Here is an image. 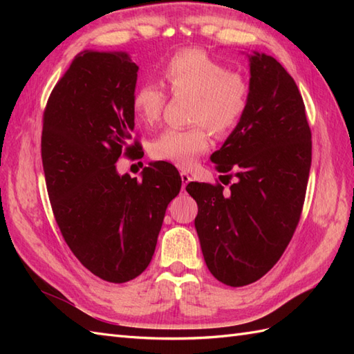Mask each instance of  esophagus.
<instances>
[{
	"label": "esophagus",
	"instance_id": "esophagus-1",
	"mask_svg": "<svg viewBox=\"0 0 354 354\" xmlns=\"http://www.w3.org/2000/svg\"><path fill=\"white\" fill-rule=\"evenodd\" d=\"M179 175H181V181H183V189H185V185L189 184L190 181H192V176L189 175V173H187L185 170H181V173H179Z\"/></svg>",
	"mask_w": 354,
	"mask_h": 354
}]
</instances>
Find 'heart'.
<instances>
[{
    "instance_id": "1",
    "label": "heart",
    "mask_w": 354,
    "mask_h": 354,
    "mask_svg": "<svg viewBox=\"0 0 354 354\" xmlns=\"http://www.w3.org/2000/svg\"><path fill=\"white\" fill-rule=\"evenodd\" d=\"M161 77L171 94L192 95L190 120L196 126L162 131L150 145L156 160L189 167L209 147V130L231 132L242 120L250 102V88L237 73H230L202 50H183L162 65ZM165 94L155 84H142L133 91L132 109L141 123H156ZM209 127L207 128L206 126Z\"/></svg>"
}]
</instances>
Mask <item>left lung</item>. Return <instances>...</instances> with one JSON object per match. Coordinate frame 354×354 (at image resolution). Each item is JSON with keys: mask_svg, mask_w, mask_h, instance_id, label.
<instances>
[{"mask_svg": "<svg viewBox=\"0 0 354 354\" xmlns=\"http://www.w3.org/2000/svg\"><path fill=\"white\" fill-rule=\"evenodd\" d=\"M250 102L222 147L209 156L222 185L190 183L198 204L194 227L207 268L223 284L239 288L265 275L295 231L312 162V133L303 97L283 65L265 53H245Z\"/></svg>", "mask_w": 354, "mask_h": 354, "instance_id": "8db88e82", "label": "left lung"}]
</instances>
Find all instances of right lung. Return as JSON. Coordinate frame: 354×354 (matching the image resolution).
<instances>
[{
	"instance_id": "obj_1",
	"label": "right lung",
	"mask_w": 354,
	"mask_h": 354,
	"mask_svg": "<svg viewBox=\"0 0 354 354\" xmlns=\"http://www.w3.org/2000/svg\"><path fill=\"white\" fill-rule=\"evenodd\" d=\"M138 66L126 51L85 50L53 89L44 112L42 165L53 213L66 245L109 283L138 277L153 257L169 202L181 176L149 162L141 181L115 162L131 146Z\"/></svg>"
}]
</instances>
